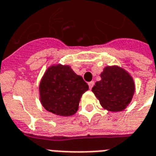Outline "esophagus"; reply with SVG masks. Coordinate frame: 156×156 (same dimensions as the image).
Here are the masks:
<instances>
[{
  "label": "esophagus",
  "mask_w": 156,
  "mask_h": 156,
  "mask_svg": "<svg viewBox=\"0 0 156 156\" xmlns=\"http://www.w3.org/2000/svg\"><path fill=\"white\" fill-rule=\"evenodd\" d=\"M93 85H94V81H91L88 83V86H89L90 89H92V87H93Z\"/></svg>",
  "instance_id": "obj_1"
}]
</instances>
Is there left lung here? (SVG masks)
<instances>
[{
	"label": "left lung",
	"instance_id": "1",
	"mask_svg": "<svg viewBox=\"0 0 156 156\" xmlns=\"http://www.w3.org/2000/svg\"><path fill=\"white\" fill-rule=\"evenodd\" d=\"M92 91L105 109L120 112L125 109L133 97L135 84L130 75L118 67H107Z\"/></svg>",
	"mask_w": 156,
	"mask_h": 156
}]
</instances>
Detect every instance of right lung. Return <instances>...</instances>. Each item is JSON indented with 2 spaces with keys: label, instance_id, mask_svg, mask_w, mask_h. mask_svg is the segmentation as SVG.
Listing matches in <instances>:
<instances>
[{
  "label": "right lung",
  "instance_id": "right-lung-1",
  "mask_svg": "<svg viewBox=\"0 0 156 156\" xmlns=\"http://www.w3.org/2000/svg\"><path fill=\"white\" fill-rule=\"evenodd\" d=\"M87 90V83L70 67L53 66L47 70L40 84V101L52 113L71 116L78 111L80 98Z\"/></svg>",
  "mask_w": 156,
  "mask_h": 156
}]
</instances>
